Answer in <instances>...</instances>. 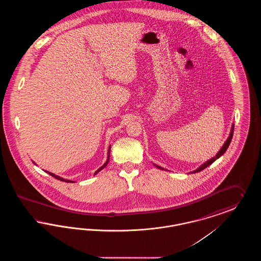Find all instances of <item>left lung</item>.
Segmentation results:
<instances>
[{
    "label": "left lung",
    "instance_id": "1",
    "mask_svg": "<svg viewBox=\"0 0 261 261\" xmlns=\"http://www.w3.org/2000/svg\"><path fill=\"white\" fill-rule=\"evenodd\" d=\"M233 133H234V124L232 126V129H231V132H230V136L229 138L227 139V141L225 142V144L223 145V147L221 148V149L218 151V153L213 158V159H211L208 162H205V163H203L201 166H199V168L197 169V170H195V171H193L192 173H196V172H199V171H201V170H203L204 168H206L207 166H210L211 163H213V162H215L217 159H219L222 154H223L224 152L227 150L228 149V147H229V145H230V143H231V141H232V138H233ZM158 168H160V169H163V170H165L164 168H162L161 166H159V165H155Z\"/></svg>",
    "mask_w": 261,
    "mask_h": 261
}]
</instances>
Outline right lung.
I'll return each mask as SVG.
<instances>
[{"label": "right lung", "mask_w": 261, "mask_h": 261, "mask_svg": "<svg viewBox=\"0 0 261 261\" xmlns=\"http://www.w3.org/2000/svg\"><path fill=\"white\" fill-rule=\"evenodd\" d=\"M110 153H111V146H110V148H109V155H108V160H107V162H105V164L102 165V166H100L99 167V169L95 172V174L94 175H96V174L98 173V172H99L101 169H103L107 165H108V163H109V161H110ZM47 173L50 174V176H53L54 178H56V179H58V180H61V181H62V182H66V183H72L73 181H71V180H66V179H63V178H62V177H60V176H58V175H55L54 173H50V172H49V171H46Z\"/></svg>", "instance_id": "obj_1"}]
</instances>
